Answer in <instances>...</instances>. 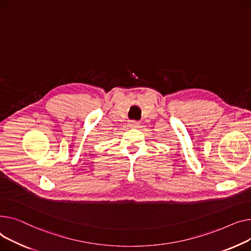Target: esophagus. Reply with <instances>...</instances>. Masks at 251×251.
I'll use <instances>...</instances> for the list:
<instances>
[{
    "label": "esophagus",
    "mask_w": 251,
    "mask_h": 251,
    "mask_svg": "<svg viewBox=\"0 0 251 251\" xmlns=\"http://www.w3.org/2000/svg\"><path fill=\"white\" fill-rule=\"evenodd\" d=\"M128 126H129L130 127H135V128H137V127H139V126H140V123H139V122H134V121H131V122H129Z\"/></svg>",
    "instance_id": "34e87169"
}]
</instances>
